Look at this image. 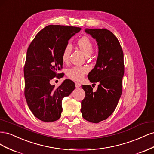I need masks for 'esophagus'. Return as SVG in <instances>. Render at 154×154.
Listing matches in <instances>:
<instances>
[{
    "mask_svg": "<svg viewBox=\"0 0 154 154\" xmlns=\"http://www.w3.org/2000/svg\"><path fill=\"white\" fill-rule=\"evenodd\" d=\"M75 86H76V88H78V87H80L81 86V84L78 82H75Z\"/></svg>",
    "mask_w": 154,
    "mask_h": 154,
    "instance_id": "obj_1",
    "label": "esophagus"
}]
</instances>
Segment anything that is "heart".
Instances as JSON below:
<instances>
[{
  "instance_id": "1",
  "label": "heart",
  "mask_w": 154,
  "mask_h": 154,
  "mask_svg": "<svg viewBox=\"0 0 154 154\" xmlns=\"http://www.w3.org/2000/svg\"><path fill=\"white\" fill-rule=\"evenodd\" d=\"M78 45L80 48L81 51L86 57H89L93 53L94 47L91 42V41L87 37H82L78 41ZM72 50V45L71 44H67L65 47L62 58L63 62H66L68 61L70 54H71ZM88 72V69L85 67L82 66H74L67 71V75L70 78L74 80L79 81L81 80L84 76L85 74Z\"/></svg>"
}]
</instances>
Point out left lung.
I'll list each match as a JSON object with an SVG mask.
<instances>
[{
    "mask_svg": "<svg viewBox=\"0 0 154 154\" xmlns=\"http://www.w3.org/2000/svg\"><path fill=\"white\" fill-rule=\"evenodd\" d=\"M85 32L98 46L95 67L88 74L90 82L93 84L97 82L98 85L96 92L91 85H82L85 96L81 103V112L88 122L97 123L114 112L122 96L123 52L118 38L109 30L85 29Z\"/></svg>",
    "mask_w": 154,
    "mask_h": 154,
    "instance_id": "left-lung-1",
    "label": "left lung"
}]
</instances>
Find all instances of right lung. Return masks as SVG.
Masks as SVG:
<instances>
[{
	"instance_id": "1",
	"label": "right lung",
	"mask_w": 154,
	"mask_h": 154,
	"mask_svg": "<svg viewBox=\"0 0 154 154\" xmlns=\"http://www.w3.org/2000/svg\"><path fill=\"white\" fill-rule=\"evenodd\" d=\"M80 30L77 27L48 26L38 32L27 49L24 68L25 97L32 113L42 122H55L60 118L63 98L75 88L71 80H64L57 88L49 82L62 77L57 72L62 68L63 51L68 40Z\"/></svg>"
}]
</instances>
